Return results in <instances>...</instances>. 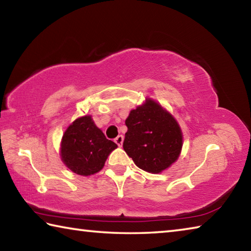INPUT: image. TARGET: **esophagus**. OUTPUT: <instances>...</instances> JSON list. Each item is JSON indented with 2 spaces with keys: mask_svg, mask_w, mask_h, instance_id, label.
<instances>
[{
  "mask_svg": "<svg viewBox=\"0 0 251 251\" xmlns=\"http://www.w3.org/2000/svg\"><path fill=\"white\" fill-rule=\"evenodd\" d=\"M123 141H124V136H123V135H118L117 136V137L115 138V139H114V142H115L116 144H117V145L118 146H122V144H123Z\"/></svg>",
  "mask_w": 251,
  "mask_h": 251,
  "instance_id": "34e87169",
  "label": "esophagus"
}]
</instances>
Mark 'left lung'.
Returning a JSON list of instances; mask_svg holds the SVG:
<instances>
[{"mask_svg":"<svg viewBox=\"0 0 251 251\" xmlns=\"http://www.w3.org/2000/svg\"><path fill=\"white\" fill-rule=\"evenodd\" d=\"M123 148L136 166L157 174L176 161L182 146L179 125L159 104L146 100L130 110Z\"/></svg>","mask_w":251,"mask_h":251,"instance_id":"1","label":"left lung"}]
</instances>
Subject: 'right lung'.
Returning a JSON list of instances; mask_svg holds the SVG:
<instances>
[{"label": "right lung", "mask_w": 251, "mask_h": 251, "mask_svg": "<svg viewBox=\"0 0 251 251\" xmlns=\"http://www.w3.org/2000/svg\"><path fill=\"white\" fill-rule=\"evenodd\" d=\"M117 145L105 137L91 116L77 118L63 135L61 157L63 163L77 175L88 176L104 167L110 151Z\"/></svg>", "instance_id": "add662e5"}]
</instances>
